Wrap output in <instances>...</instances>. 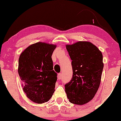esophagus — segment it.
<instances>
[{
  "label": "esophagus",
  "mask_w": 121,
  "mask_h": 121,
  "mask_svg": "<svg viewBox=\"0 0 121 121\" xmlns=\"http://www.w3.org/2000/svg\"><path fill=\"white\" fill-rule=\"evenodd\" d=\"M61 76H62L61 73H59V74H58V75H57L58 80H61Z\"/></svg>",
  "instance_id": "1"
}]
</instances>
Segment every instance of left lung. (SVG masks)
Here are the masks:
<instances>
[{
  "label": "left lung",
  "mask_w": 121,
  "mask_h": 121,
  "mask_svg": "<svg viewBox=\"0 0 121 121\" xmlns=\"http://www.w3.org/2000/svg\"><path fill=\"white\" fill-rule=\"evenodd\" d=\"M66 47L72 60L73 75L65 85V92L70 103L84 105L93 98L100 85L102 54L87 41H78Z\"/></svg>",
  "instance_id": "obj_1"
}]
</instances>
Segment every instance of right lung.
<instances>
[{"label":"right lung","mask_w":121,"mask_h":121,"mask_svg":"<svg viewBox=\"0 0 121 121\" xmlns=\"http://www.w3.org/2000/svg\"><path fill=\"white\" fill-rule=\"evenodd\" d=\"M56 45L37 43L29 46L19 59L18 73L28 98L37 104L47 102L55 91L57 74L52 55Z\"/></svg>","instance_id":"obj_1"}]
</instances>
